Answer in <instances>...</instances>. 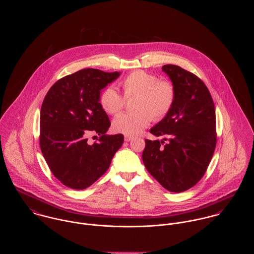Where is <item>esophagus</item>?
Wrapping results in <instances>:
<instances>
[{
    "label": "esophagus",
    "mask_w": 254,
    "mask_h": 254,
    "mask_svg": "<svg viewBox=\"0 0 254 254\" xmlns=\"http://www.w3.org/2000/svg\"><path fill=\"white\" fill-rule=\"evenodd\" d=\"M134 139V137L133 136H128V135H125V137H124V140L126 141V142H130V141H132Z\"/></svg>",
    "instance_id": "34e87169"
}]
</instances>
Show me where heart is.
I'll list each match as a JSON object with an SVG mask.
<instances>
[{"label": "heart", "instance_id": "obj_1", "mask_svg": "<svg viewBox=\"0 0 254 254\" xmlns=\"http://www.w3.org/2000/svg\"><path fill=\"white\" fill-rule=\"evenodd\" d=\"M124 97L113 87L106 88L100 97L103 109L111 115L118 114L125 107L127 100L136 97L132 112L117 116L112 122L116 133L134 136L146 128L151 120L161 121L173 109L177 91L169 80H159L153 73L135 70L121 82Z\"/></svg>", "mask_w": 254, "mask_h": 254}]
</instances>
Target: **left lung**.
Segmentation results:
<instances>
[{
    "label": "left lung",
    "mask_w": 254,
    "mask_h": 254,
    "mask_svg": "<svg viewBox=\"0 0 254 254\" xmlns=\"http://www.w3.org/2000/svg\"><path fill=\"white\" fill-rule=\"evenodd\" d=\"M162 71L175 85L177 98L171 112L149 130L164 141L145 139L142 157L146 170L163 188L182 192L203 177L213 156L215 107L206 85L195 74L173 64L163 65Z\"/></svg>",
    "instance_id": "1"
}]
</instances>
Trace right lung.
I'll return each instance as SVG.
<instances>
[{"label":"right lung","instance_id":"add662e5","mask_svg":"<svg viewBox=\"0 0 254 254\" xmlns=\"http://www.w3.org/2000/svg\"><path fill=\"white\" fill-rule=\"evenodd\" d=\"M120 73L86 68L58 80L48 91L40 113L39 143L54 176L64 186L84 190L109 169L124 142L122 134H106L109 116L100 93ZM100 137L93 145L86 136Z\"/></svg>","mask_w":254,"mask_h":254}]
</instances>
